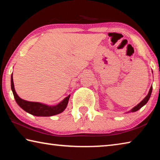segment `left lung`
<instances>
[{
  "label": "left lung",
  "instance_id": "8db88e82",
  "mask_svg": "<svg viewBox=\"0 0 160 160\" xmlns=\"http://www.w3.org/2000/svg\"><path fill=\"white\" fill-rule=\"evenodd\" d=\"M152 87H151L150 89V91H149V92L148 94V95L146 96L144 99H143L141 102H140L137 105V106H135V107L132 108V109L130 111V112H128V113L129 112H137L138 110H139L140 108H142L144 105H145L146 104H147V102H148L149 99H150V97L151 96V93H152Z\"/></svg>",
  "mask_w": 160,
  "mask_h": 160
}]
</instances>
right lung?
<instances>
[{"mask_svg":"<svg viewBox=\"0 0 160 160\" xmlns=\"http://www.w3.org/2000/svg\"><path fill=\"white\" fill-rule=\"evenodd\" d=\"M11 89L15 101L19 106L25 112L37 116H51L61 113L66 108L70 98V95H68L56 106H48V105L39 102L26 101L21 99L16 93L12 79V74L11 75Z\"/></svg>","mask_w":160,"mask_h":160,"instance_id":"right-lung-1","label":"right lung"}]
</instances>
